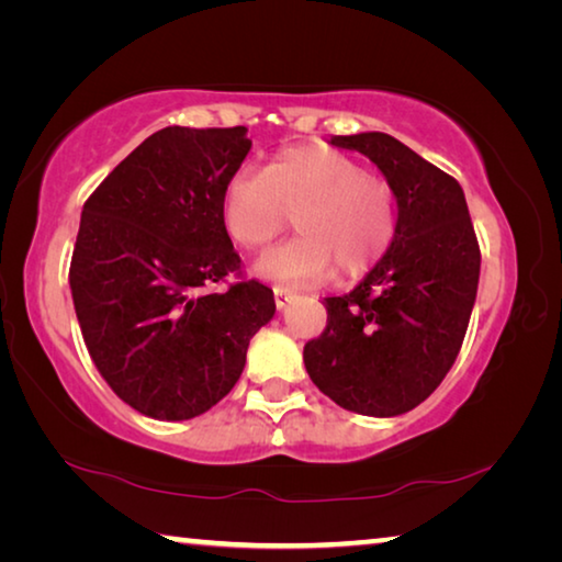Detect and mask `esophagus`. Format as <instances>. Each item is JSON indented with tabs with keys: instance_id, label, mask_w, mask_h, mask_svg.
Returning a JSON list of instances; mask_svg holds the SVG:
<instances>
[{
	"instance_id": "34e87169",
	"label": "esophagus",
	"mask_w": 562,
	"mask_h": 562,
	"mask_svg": "<svg viewBox=\"0 0 562 562\" xmlns=\"http://www.w3.org/2000/svg\"><path fill=\"white\" fill-rule=\"evenodd\" d=\"M292 300V292L290 290H282V288H274V304H278V310H282L284 304Z\"/></svg>"
}]
</instances>
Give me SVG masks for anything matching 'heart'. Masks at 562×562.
I'll return each instance as SVG.
<instances>
[{"mask_svg":"<svg viewBox=\"0 0 562 562\" xmlns=\"http://www.w3.org/2000/svg\"><path fill=\"white\" fill-rule=\"evenodd\" d=\"M294 215L300 235L255 265L262 278L302 288L339 274L355 280L382 260L396 235L389 180L327 146L280 150L262 170L240 168L221 193V221L243 250H260Z\"/></svg>","mask_w":562,"mask_h":562,"instance_id":"b5f03b06","label":"heart"}]
</instances>
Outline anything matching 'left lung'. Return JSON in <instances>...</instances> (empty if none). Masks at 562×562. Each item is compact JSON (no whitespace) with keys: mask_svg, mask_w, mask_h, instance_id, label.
<instances>
[{"mask_svg":"<svg viewBox=\"0 0 562 562\" xmlns=\"http://www.w3.org/2000/svg\"><path fill=\"white\" fill-rule=\"evenodd\" d=\"M374 160L394 188L396 235L349 294L327 297V327L304 367L347 412L398 416L429 398L469 329L481 250L459 180L389 133L331 136Z\"/></svg>","mask_w":562,"mask_h":562,"instance_id":"obj_1","label":"left lung"}]
</instances>
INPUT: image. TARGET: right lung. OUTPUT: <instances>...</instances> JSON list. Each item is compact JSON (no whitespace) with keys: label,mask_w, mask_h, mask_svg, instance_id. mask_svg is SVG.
<instances>
[{"label":"right lung","mask_w":562,"mask_h":562,"mask_svg":"<svg viewBox=\"0 0 562 562\" xmlns=\"http://www.w3.org/2000/svg\"><path fill=\"white\" fill-rule=\"evenodd\" d=\"M250 146L245 126L160 128L83 203L76 317L99 374L150 418L183 422L221 402L274 315L272 290L243 278L221 221V193Z\"/></svg>","instance_id":"right-lung-1"}]
</instances>
